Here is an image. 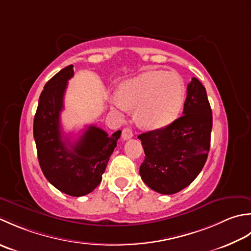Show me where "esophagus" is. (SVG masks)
<instances>
[{"label": "esophagus", "instance_id": "34e87169", "mask_svg": "<svg viewBox=\"0 0 251 251\" xmlns=\"http://www.w3.org/2000/svg\"><path fill=\"white\" fill-rule=\"evenodd\" d=\"M133 136V132L131 129H129V127H125L124 130H122V134H121V137L122 140H130L131 137Z\"/></svg>", "mask_w": 251, "mask_h": 251}]
</instances>
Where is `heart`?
Segmentation results:
<instances>
[{"mask_svg":"<svg viewBox=\"0 0 251 251\" xmlns=\"http://www.w3.org/2000/svg\"><path fill=\"white\" fill-rule=\"evenodd\" d=\"M184 94V82L176 73L147 70L121 84L115 105L136 109V120L146 129H161L180 115Z\"/></svg>","mask_w":251,"mask_h":251,"instance_id":"b5f03b06","label":"heart"}]
</instances>
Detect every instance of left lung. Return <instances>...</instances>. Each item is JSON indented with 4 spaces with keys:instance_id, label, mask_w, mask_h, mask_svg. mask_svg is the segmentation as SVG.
<instances>
[{
    "instance_id": "obj_1",
    "label": "left lung",
    "mask_w": 251,
    "mask_h": 251,
    "mask_svg": "<svg viewBox=\"0 0 251 251\" xmlns=\"http://www.w3.org/2000/svg\"><path fill=\"white\" fill-rule=\"evenodd\" d=\"M212 129L207 92L193 78L187 85L183 116L166 127L140 134L145 159L140 176L157 193L172 195L190 185L206 163Z\"/></svg>"
}]
</instances>
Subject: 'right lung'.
I'll return each mask as SVG.
<instances>
[{"label": "right lung", "instance_id": "add662e5", "mask_svg": "<svg viewBox=\"0 0 251 251\" xmlns=\"http://www.w3.org/2000/svg\"><path fill=\"white\" fill-rule=\"evenodd\" d=\"M73 75L74 66L69 65L44 85L33 120V136L44 176L60 192L79 197L94 191L100 183L121 131L108 136L100 127L89 126L74 143L63 135L60 112Z\"/></svg>", "mask_w": 251, "mask_h": 251}]
</instances>
